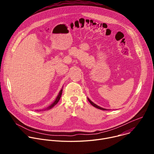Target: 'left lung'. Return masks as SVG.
Listing matches in <instances>:
<instances>
[{
    "mask_svg": "<svg viewBox=\"0 0 154 154\" xmlns=\"http://www.w3.org/2000/svg\"><path fill=\"white\" fill-rule=\"evenodd\" d=\"M87 98H88V101L90 102V103H91L93 106H94V107H96V108H98V109H102V110H109V109H105V108H102V107L98 106L97 105H96V104H95L94 103H93L88 97H87Z\"/></svg>",
    "mask_w": 154,
    "mask_h": 154,
    "instance_id": "8db88e82",
    "label": "left lung"
}]
</instances>
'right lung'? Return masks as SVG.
<instances>
[{
	"mask_svg": "<svg viewBox=\"0 0 154 154\" xmlns=\"http://www.w3.org/2000/svg\"><path fill=\"white\" fill-rule=\"evenodd\" d=\"M62 91H63V88H62V89L60 91V92H59V93H58V96H57V97H56V99H55V100H54V102L52 103V104H51L49 106H48L46 108H45V109H42V110L43 111V110H48V109H51V108H52L55 105H57V103L58 102V101L60 100V98H61V94H62ZM36 111H39V110H37ZM39 111H41V110H39Z\"/></svg>",
	"mask_w": 154,
	"mask_h": 154,
	"instance_id": "obj_1",
	"label": "right lung"
}]
</instances>
